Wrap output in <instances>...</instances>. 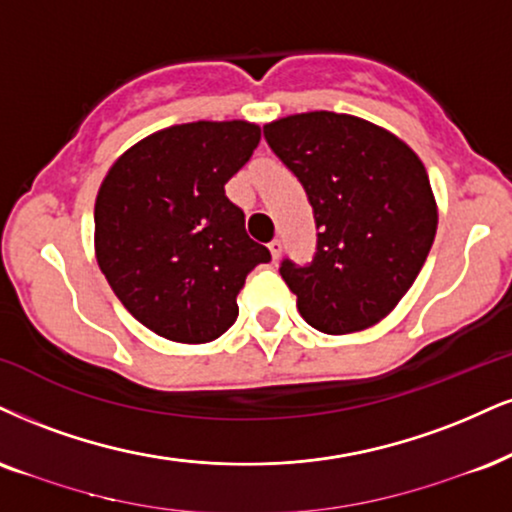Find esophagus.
<instances>
[{"label":"esophagus","instance_id":"34e87169","mask_svg":"<svg viewBox=\"0 0 512 512\" xmlns=\"http://www.w3.org/2000/svg\"><path fill=\"white\" fill-rule=\"evenodd\" d=\"M268 249H270V254H273V258L277 261V258H280V254H282V242H280V239H273V242L268 244Z\"/></svg>","mask_w":512,"mask_h":512}]
</instances>
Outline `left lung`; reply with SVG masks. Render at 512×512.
<instances>
[{
	"label": "left lung",
	"instance_id": "obj_1",
	"mask_svg": "<svg viewBox=\"0 0 512 512\" xmlns=\"http://www.w3.org/2000/svg\"><path fill=\"white\" fill-rule=\"evenodd\" d=\"M263 137L313 208V258L280 263L299 313L327 334L375 325L432 249L437 208L425 166L391 132L346 113H299Z\"/></svg>",
	"mask_w": 512,
	"mask_h": 512
}]
</instances>
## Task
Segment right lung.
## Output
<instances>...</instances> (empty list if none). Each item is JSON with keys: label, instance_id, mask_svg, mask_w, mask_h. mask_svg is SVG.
Listing matches in <instances>:
<instances>
[{"label": "right lung", "instance_id": "right-lung-1", "mask_svg": "<svg viewBox=\"0 0 512 512\" xmlns=\"http://www.w3.org/2000/svg\"><path fill=\"white\" fill-rule=\"evenodd\" d=\"M261 140L244 121L173 125L113 163L94 206L97 261L144 327L182 344L235 325L237 294L270 251L246 235L225 182Z\"/></svg>", "mask_w": 512, "mask_h": 512}]
</instances>
